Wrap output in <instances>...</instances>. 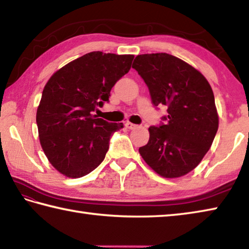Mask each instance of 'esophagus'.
I'll use <instances>...</instances> for the list:
<instances>
[{
    "label": "esophagus",
    "mask_w": 249,
    "mask_h": 249,
    "mask_svg": "<svg viewBox=\"0 0 249 249\" xmlns=\"http://www.w3.org/2000/svg\"><path fill=\"white\" fill-rule=\"evenodd\" d=\"M125 127L127 129H136L138 127V125L130 123V122H127V123H125Z\"/></svg>",
    "instance_id": "34e87169"
}]
</instances>
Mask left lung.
Wrapping results in <instances>:
<instances>
[{
  "instance_id": "left-lung-1",
  "label": "left lung",
  "mask_w": 249,
  "mask_h": 249,
  "mask_svg": "<svg viewBox=\"0 0 249 249\" xmlns=\"http://www.w3.org/2000/svg\"><path fill=\"white\" fill-rule=\"evenodd\" d=\"M133 68L153 105L166 106L168 113L166 124L149 127V142L139 153L160 176L182 177L201 163L218 130L212 86L196 68L166 53L138 55Z\"/></svg>"
}]
</instances>
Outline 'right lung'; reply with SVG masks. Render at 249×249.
Returning a JSON list of instances; mask_svg holds the SVG:
<instances>
[{
    "instance_id": "1",
    "label": "right lung",
    "mask_w": 249,
    "mask_h": 249,
    "mask_svg": "<svg viewBox=\"0 0 249 249\" xmlns=\"http://www.w3.org/2000/svg\"><path fill=\"white\" fill-rule=\"evenodd\" d=\"M134 55L91 52L60 68L44 86L36 110L41 147L53 168L69 178L89 174L104 160L122 123L92 114L130 69Z\"/></svg>"
}]
</instances>
